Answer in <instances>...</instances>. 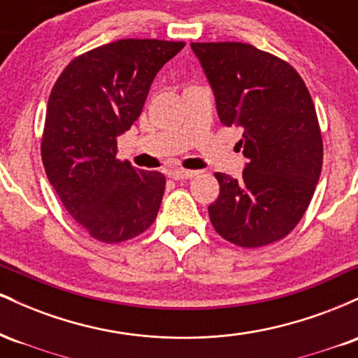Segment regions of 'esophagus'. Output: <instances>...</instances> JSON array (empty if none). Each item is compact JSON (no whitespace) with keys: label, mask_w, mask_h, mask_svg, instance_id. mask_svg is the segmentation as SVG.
I'll use <instances>...</instances> for the list:
<instances>
[{"label":"esophagus","mask_w":358,"mask_h":358,"mask_svg":"<svg viewBox=\"0 0 358 358\" xmlns=\"http://www.w3.org/2000/svg\"><path fill=\"white\" fill-rule=\"evenodd\" d=\"M168 175H170V178L173 180H188V178H193V176L196 175V171L183 170V168H175V170H171Z\"/></svg>","instance_id":"1"}]
</instances>
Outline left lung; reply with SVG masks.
I'll use <instances>...</instances> for the list:
<instances>
[{"label": "left lung", "mask_w": 358, "mask_h": 358, "mask_svg": "<svg viewBox=\"0 0 358 358\" xmlns=\"http://www.w3.org/2000/svg\"><path fill=\"white\" fill-rule=\"evenodd\" d=\"M224 126L241 127L242 180L215 173L208 205L219 236L239 248L285 239L305 215L323 165V139L305 80L273 53L242 42H193Z\"/></svg>", "instance_id": "obj_1"}]
</instances>
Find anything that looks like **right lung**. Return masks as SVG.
<instances>
[{
	"instance_id": "1",
	"label": "right lung",
	"mask_w": 358,
	"mask_h": 358,
	"mask_svg": "<svg viewBox=\"0 0 358 358\" xmlns=\"http://www.w3.org/2000/svg\"><path fill=\"white\" fill-rule=\"evenodd\" d=\"M185 42L124 38L76 57L53 85L42 134L48 182L92 239L119 244L150 229L165 193L159 171L117 158L156 72Z\"/></svg>"
}]
</instances>
